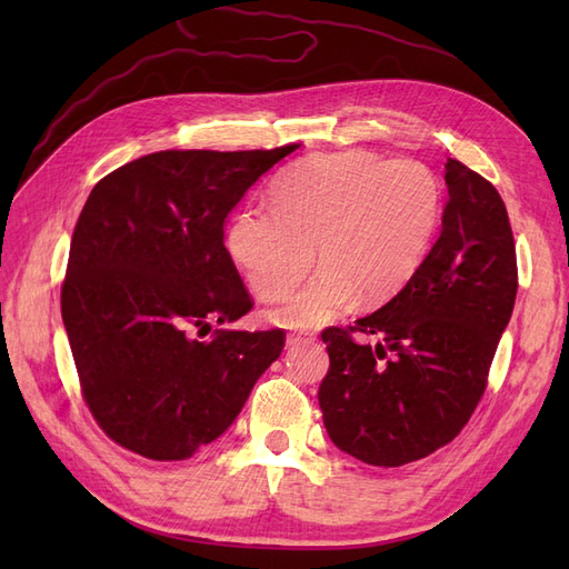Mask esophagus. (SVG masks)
<instances>
[{
    "label": "esophagus",
    "instance_id": "34e87169",
    "mask_svg": "<svg viewBox=\"0 0 569 569\" xmlns=\"http://www.w3.org/2000/svg\"><path fill=\"white\" fill-rule=\"evenodd\" d=\"M313 337H301V335H287V347L297 349V347H306V343H313Z\"/></svg>",
    "mask_w": 569,
    "mask_h": 569
}]
</instances>
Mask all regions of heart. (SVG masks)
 Listing matches in <instances>:
<instances>
[{
  "mask_svg": "<svg viewBox=\"0 0 569 569\" xmlns=\"http://www.w3.org/2000/svg\"><path fill=\"white\" fill-rule=\"evenodd\" d=\"M443 209L432 168L370 151L308 159L272 184V209L244 203L226 247L258 297L274 299L313 266L322 268L270 311L289 330L337 320L358 299L396 295L422 263Z\"/></svg>",
  "mask_w": 569,
  "mask_h": 569,
  "instance_id": "obj_1",
  "label": "heart"
}]
</instances>
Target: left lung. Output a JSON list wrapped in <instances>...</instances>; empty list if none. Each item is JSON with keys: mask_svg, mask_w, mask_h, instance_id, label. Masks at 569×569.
<instances>
[{"mask_svg": "<svg viewBox=\"0 0 569 569\" xmlns=\"http://www.w3.org/2000/svg\"><path fill=\"white\" fill-rule=\"evenodd\" d=\"M443 180L441 232L406 287L349 330L322 332L330 370L318 401L327 435L377 468L435 453L468 425L518 295L501 194L456 159L446 161ZM351 331L378 343L353 342Z\"/></svg>", "mask_w": 569, "mask_h": 569, "instance_id": "8db88e82", "label": "left lung"}]
</instances>
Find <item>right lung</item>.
<instances>
[{
	"label": "right lung",
	"mask_w": 569,
	"mask_h": 569,
	"mask_svg": "<svg viewBox=\"0 0 569 569\" xmlns=\"http://www.w3.org/2000/svg\"><path fill=\"white\" fill-rule=\"evenodd\" d=\"M299 144L157 151L99 180L71 239L61 316L82 396L128 451L184 460L234 422L282 330H216L251 311L226 249L247 189Z\"/></svg>",
	"instance_id": "add662e5"
}]
</instances>
